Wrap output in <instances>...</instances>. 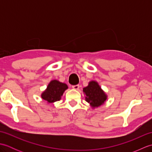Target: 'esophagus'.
Returning a JSON list of instances; mask_svg holds the SVG:
<instances>
[{
    "mask_svg": "<svg viewBox=\"0 0 152 152\" xmlns=\"http://www.w3.org/2000/svg\"><path fill=\"white\" fill-rule=\"evenodd\" d=\"M80 88V86L79 85H75V86H72V88L74 89H76V90H78Z\"/></svg>",
    "mask_w": 152,
    "mask_h": 152,
    "instance_id": "34e87169",
    "label": "esophagus"
}]
</instances>
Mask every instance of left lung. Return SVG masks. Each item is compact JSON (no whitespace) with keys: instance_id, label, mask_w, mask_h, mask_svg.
Segmentation results:
<instances>
[{"instance_id":"8db88e82","label":"left lung","mask_w":152,"mask_h":152,"mask_svg":"<svg viewBox=\"0 0 152 152\" xmlns=\"http://www.w3.org/2000/svg\"><path fill=\"white\" fill-rule=\"evenodd\" d=\"M83 92L85 95L86 101L89 103L93 109L104 104L108 99V95L95 80L90 81L88 86L83 88Z\"/></svg>"}]
</instances>
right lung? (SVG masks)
Segmentation results:
<instances>
[{
	"label": "right lung",
	"instance_id": "1",
	"mask_svg": "<svg viewBox=\"0 0 152 152\" xmlns=\"http://www.w3.org/2000/svg\"><path fill=\"white\" fill-rule=\"evenodd\" d=\"M69 87L66 83L53 80L48 83L47 88L42 93L41 97L48 104L60 101L64 92Z\"/></svg>",
	"mask_w": 152,
	"mask_h": 152
}]
</instances>
